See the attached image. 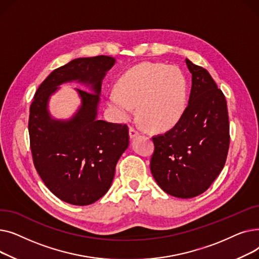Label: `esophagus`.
<instances>
[{"mask_svg":"<svg viewBox=\"0 0 259 259\" xmlns=\"http://www.w3.org/2000/svg\"><path fill=\"white\" fill-rule=\"evenodd\" d=\"M129 135H130L131 139L137 138L138 135H140V130H139L138 128H135V127H130V129H129Z\"/></svg>","mask_w":259,"mask_h":259,"instance_id":"34e87169","label":"esophagus"}]
</instances>
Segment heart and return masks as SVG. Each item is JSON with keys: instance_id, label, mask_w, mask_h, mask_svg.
Wrapping results in <instances>:
<instances>
[{"instance_id": "1", "label": "heart", "mask_w": 259, "mask_h": 259, "mask_svg": "<svg viewBox=\"0 0 259 259\" xmlns=\"http://www.w3.org/2000/svg\"><path fill=\"white\" fill-rule=\"evenodd\" d=\"M188 100L187 77L180 68L159 63H143L120 76L116 93L108 105L121 119H128L138 106L146 126L165 130L183 116Z\"/></svg>"}]
</instances>
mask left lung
I'll return each mask as SVG.
<instances>
[{"label":"left lung","mask_w":259,"mask_h":259,"mask_svg":"<svg viewBox=\"0 0 259 259\" xmlns=\"http://www.w3.org/2000/svg\"><path fill=\"white\" fill-rule=\"evenodd\" d=\"M192 87L186 110L175 126L152 138L150 170L157 185L172 196L203 193L222 172L230 145L226 98L200 66L186 59Z\"/></svg>","instance_id":"obj_1"}]
</instances>
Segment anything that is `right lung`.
<instances>
[{
  "instance_id": "right-lung-1",
  "label": "right lung",
  "mask_w": 259,
  "mask_h": 259,
  "mask_svg": "<svg viewBox=\"0 0 259 259\" xmlns=\"http://www.w3.org/2000/svg\"><path fill=\"white\" fill-rule=\"evenodd\" d=\"M111 57L75 59L54 69L37 88L30 105L28 130L34 167L50 191L68 203L87 206L110 188L115 166L129 146L126 124L97 118L102 79L114 65ZM77 80L93 93L78 90L82 106L69 121L53 120L50 95L66 81Z\"/></svg>"
}]
</instances>
